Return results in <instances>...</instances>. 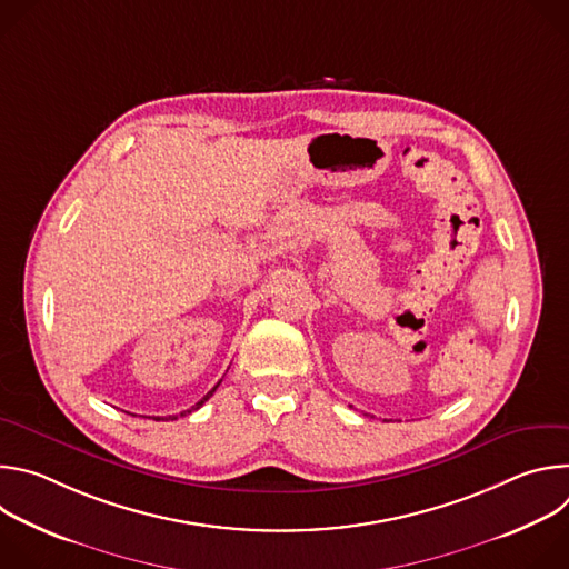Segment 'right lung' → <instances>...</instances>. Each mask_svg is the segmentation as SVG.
<instances>
[{
	"label": "right lung",
	"instance_id": "obj_1",
	"mask_svg": "<svg viewBox=\"0 0 569 569\" xmlns=\"http://www.w3.org/2000/svg\"><path fill=\"white\" fill-rule=\"evenodd\" d=\"M218 385H220V382H218ZM218 385H216V387H213V389H211V391H207V396H202V398H200V400H198V402H196V405H193V408H191V410H184V412H180V415H176V417H169V419H178V417H184V415H191V412H193V410H200V408H202V405H204V400H209V398H211V396H213V391H216V389H218ZM157 421H159V419H157Z\"/></svg>",
	"mask_w": 569,
	"mask_h": 569
}]
</instances>
